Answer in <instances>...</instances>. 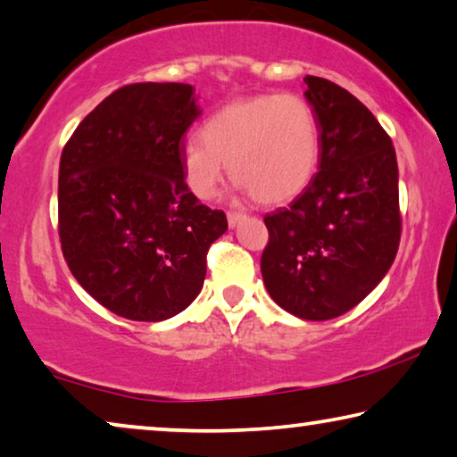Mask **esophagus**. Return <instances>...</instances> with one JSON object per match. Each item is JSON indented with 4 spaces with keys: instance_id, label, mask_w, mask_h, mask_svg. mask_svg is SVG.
Listing matches in <instances>:
<instances>
[{
    "instance_id": "obj_1",
    "label": "esophagus",
    "mask_w": 457,
    "mask_h": 457,
    "mask_svg": "<svg viewBox=\"0 0 457 457\" xmlns=\"http://www.w3.org/2000/svg\"><path fill=\"white\" fill-rule=\"evenodd\" d=\"M245 216H247V214H245V212H235V210H230V212H227V219H228L230 227H237L238 222L245 220Z\"/></svg>"
}]
</instances>
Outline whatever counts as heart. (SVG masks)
I'll return each instance as SVG.
<instances>
[{
  "instance_id": "b5f03b06",
  "label": "heart",
  "mask_w": 457,
  "mask_h": 457,
  "mask_svg": "<svg viewBox=\"0 0 457 457\" xmlns=\"http://www.w3.org/2000/svg\"><path fill=\"white\" fill-rule=\"evenodd\" d=\"M317 112L296 94H255L224 104L200 126V140L181 151L189 192L214 198L224 163L243 192L259 204H282L304 189L319 170Z\"/></svg>"
}]
</instances>
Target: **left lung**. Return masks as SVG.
<instances>
[{"instance_id": "8db88e82", "label": "left lung", "mask_w": 457, "mask_h": 457, "mask_svg": "<svg viewBox=\"0 0 457 457\" xmlns=\"http://www.w3.org/2000/svg\"><path fill=\"white\" fill-rule=\"evenodd\" d=\"M320 126L319 171L287 208L265 214L262 276L294 317H341L395 262L403 216L396 153L376 116L347 89L306 75Z\"/></svg>"}]
</instances>
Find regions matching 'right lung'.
<instances>
[{"label":"right lung","mask_w":457,"mask_h":457,"mask_svg":"<svg viewBox=\"0 0 457 457\" xmlns=\"http://www.w3.org/2000/svg\"><path fill=\"white\" fill-rule=\"evenodd\" d=\"M198 116L187 83H130L97 104L62 149V257L118 317L157 322L184 311L228 227L184 181V135Z\"/></svg>","instance_id":"obj_1"}]
</instances>
